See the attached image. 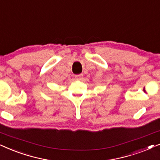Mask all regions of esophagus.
Masks as SVG:
<instances>
[{
	"label": "esophagus",
	"instance_id": "34e87169",
	"mask_svg": "<svg viewBox=\"0 0 160 160\" xmlns=\"http://www.w3.org/2000/svg\"><path fill=\"white\" fill-rule=\"evenodd\" d=\"M76 78H77V79H79V78H81L83 76L82 74H78V75H76Z\"/></svg>",
	"mask_w": 160,
	"mask_h": 160
}]
</instances>
